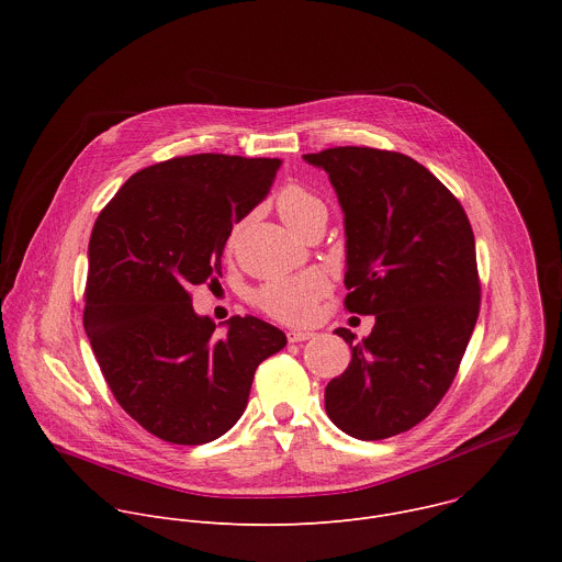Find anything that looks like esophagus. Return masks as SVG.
Masks as SVG:
<instances>
[{
    "label": "esophagus",
    "instance_id": "esophagus-1",
    "mask_svg": "<svg viewBox=\"0 0 562 562\" xmlns=\"http://www.w3.org/2000/svg\"><path fill=\"white\" fill-rule=\"evenodd\" d=\"M286 338H289V342H304V340H311V338H313V334H311V331L291 329V331L286 334Z\"/></svg>",
    "mask_w": 562,
    "mask_h": 562
}]
</instances>
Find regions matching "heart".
I'll return each mask as SVG.
<instances>
[{
	"instance_id": "1",
	"label": "heart",
	"mask_w": 562,
	"mask_h": 562,
	"mask_svg": "<svg viewBox=\"0 0 562 562\" xmlns=\"http://www.w3.org/2000/svg\"><path fill=\"white\" fill-rule=\"evenodd\" d=\"M276 209L291 231H300L311 217L327 215L325 202L302 184H286L276 195ZM329 293V282L323 273L308 271L300 276L278 278L260 284L254 291V304L284 325H304L313 319L317 302Z\"/></svg>"
}]
</instances>
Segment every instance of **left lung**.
<instances>
[{
  "label": "left lung",
  "instance_id": "8db88e82",
  "mask_svg": "<svg viewBox=\"0 0 562 562\" xmlns=\"http://www.w3.org/2000/svg\"><path fill=\"white\" fill-rule=\"evenodd\" d=\"M345 211V308L375 315L325 389L329 418L358 440L423 423L449 391L480 311L475 239L458 198L409 155L371 146L306 153Z\"/></svg>",
  "mask_w": 562,
  "mask_h": 562
}]
</instances>
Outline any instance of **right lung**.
<instances>
[{
	"label": "right lung",
	"mask_w": 562,
	"mask_h": 562,
	"mask_svg": "<svg viewBox=\"0 0 562 562\" xmlns=\"http://www.w3.org/2000/svg\"><path fill=\"white\" fill-rule=\"evenodd\" d=\"M278 157L200 153L131 176L89 243L85 329L120 407L155 438L204 445L243 416L256 369L286 336L233 315L226 336L191 289L222 276L233 222L267 193Z\"/></svg>",
	"instance_id": "right-lung-1"
}]
</instances>
